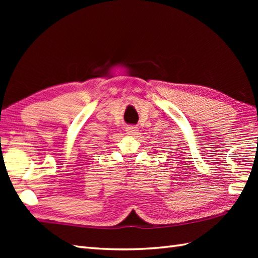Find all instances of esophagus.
Listing matches in <instances>:
<instances>
[{
    "mask_svg": "<svg viewBox=\"0 0 258 258\" xmlns=\"http://www.w3.org/2000/svg\"><path fill=\"white\" fill-rule=\"evenodd\" d=\"M126 133H127L128 135H136V133H138V127L136 126H127V127L125 128Z\"/></svg>",
    "mask_w": 258,
    "mask_h": 258,
    "instance_id": "esophagus-1",
    "label": "esophagus"
}]
</instances>
